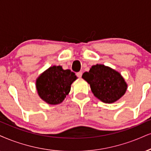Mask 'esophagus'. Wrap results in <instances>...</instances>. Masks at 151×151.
<instances>
[{
  "instance_id": "34e87169",
  "label": "esophagus",
  "mask_w": 151,
  "mask_h": 151,
  "mask_svg": "<svg viewBox=\"0 0 151 151\" xmlns=\"http://www.w3.org/2000/svg\"><path fill=\"white\" fill-rule=\"evenodd\" d=\"M76 75H77V76L78 78H81L82 75H83V73H82L81 71H79V72H78L77 73H76Z\"/></svg>"
}]
</instances>
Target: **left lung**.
<instances>
[{"mask_svg": "<svg viewBox=\"0 0 151 151\" xmlns=\"http://www.w3.org/2000/svg\"><path fill=\"white\" fill-rule=\"evenodd\" d=\"M82 78L90 84L94 95L104 103L116 101L127 90V85L120 73L102 64L92 66Z\"/></svg>", "mask_w": 151, "mask_h": 151, "instance_id": "8db88e82", "label": "left lung"}]
</instances>
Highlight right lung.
Segmentation results:
<instances>
[{
    "label": "right lung",
    "instance_id": "add662e5",
    "mask_svg": "<svg viewBox=\"0 0 151 151\" xmlns=\"http://www.w3.org/2000/svg\"><path fill=\"white\" fill-rule=\"evenodd\" d=\"M77 79L75 73L62 67L52 66L38 78L36 88L40 97L49 104H60L70 90V85Z\"/></svg>",
    "mask_w": 151,
    "mask_h": 151
}]
</instances>
